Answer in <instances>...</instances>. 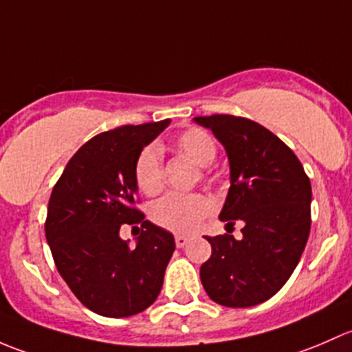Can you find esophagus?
I'll list each match as a JSON object with an SVG mask.
<instances>
[{
	"mask_svg": "<svg viewBox=\"0 0 352 352\" xmlns=\"http://www.w3.org/2000/svg\"><path fill=\"white\" fill-rule=\"evenodd\" d=\"M175 242H176V248H184V245L188 244V242H190V239L186 237V235H176L175 237Z\"/></svg>",
	"mask_w": 352,
	"mask_h": 352,
	"instance_id": "1",
	"label": "esophagus"
}]
</instances>
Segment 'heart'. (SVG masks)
Masks as SVG:
<instances>
[{
	"mask_svg": "<svg viewBox=\"0 0 352 352\" xmlns=\"http://www.w3.org/2000/svg\"><path fill=\"white\" fill-rule=\"evenodd\" d=\"M176 151L200 168H208L217 157V144L210 133L201 129H188L176 137ZM203 177H208L203 173ZM133 179L137 188L147 197L161 193L164 188L162 175V155L155 144L144 147L133 162ZM213 203L201 193L176 195L171 193L152 203L149 217L155 226L175 232L191 234L201 226L203 220L212 213Z\"/></svg>",
	"mask_w": 352,
	"mask_h": 352,
	"instance_id": "b5f03b06",
	"label": "heart"
}]
</instances>
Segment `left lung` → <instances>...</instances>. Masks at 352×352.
<instances>
[{"instance_id": "left-lung-1", "label": "left lung", "mask_w": 352, "mask_h": 352, "mask_svg": "<svg viewBox=\"0 0 352 352\" xmlns=\"http://www.w3.org/2000/svg\"><path fill=\"white\" fill-rule=\"evenodd\" d=\"M226 147L230 188L220 220L244 222L242 239L206 237L212 256L200 278L213 302L245 309L276 295L310 234L311 186L302 162L273 132L234 115L195 117Z\"/></svg>"}]
</instances>
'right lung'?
<instances>
[{
    "mask_svg": "<svg viewBox=\"0 0 352 352\" xmlns=\"http://www.w3.org/2000/svg\"><path fill=\"white\" fill-rule=\"evenodd\" d=\"M171 120L98 133L67 162L54 186L45 237L57 271L76 298L103 317H130L155 302L175 237L135 206L133 162ZM123 223L141 235L120 237Z\"/></svg>",
    "mask_w": 352,
    "mask_h": 352,
    "instance_id": "add662e5",
    "label": "right lung"
}]
</instances>
